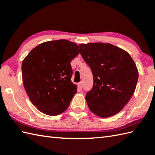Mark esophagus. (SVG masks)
I'll return each instance as SVG.
<instances>
[{
  "mask_svg": "<svg viewBox=\"0 0 155 155\" xmlns=\"http://www.w3.org/2000/svg\"><path fill=\"white\" fill-rule=\"evenodd\" d=\"M78 88H80V89H82V88H83V82H80V83H78Z\"/></svg>",
  "mask_w": 155,
  "mask_h": 155,
  "instance_id": "obj_1",
  "label": "esophagus"
}]
</instances>
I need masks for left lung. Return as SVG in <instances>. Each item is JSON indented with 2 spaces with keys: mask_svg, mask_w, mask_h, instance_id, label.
Returning <instances> with one entry per match:
<instances>
[{
  "mask_svg": "<svg viewBox=\"0 0 155 155\" xmlns=\"http://www.w3.org/2000/svg\"><path fill=\"white\" fill-rule=\"evenodd\" d=\"M81 54L93 75L87 92L89 109L98 117L113 116L132 97L139 78L137 66L127 52L108 43L81 44Z\"/></svg>",
  "mask_w": 155,
  "mask_h": 155,
  "instance_id": "1",
  "label": "left lung"
}]
</instances>
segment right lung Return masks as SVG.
Wrapping results in <instances>:
<instances>
[{
  "label": "right lung",
  "mask_w": 155,
  "mask_h": 155,
  "mask_svg": "<svg viewBox=\"0 0 155 155\" xmlns=\"http://www.w3.org/2000/svg\"><path fill=\"white\" fill-rule=\"evenodd\" d=\"M79 47L67 40L43 42L29 52L22 64V81L32 103L51 116L67 109L77 87L72 83L71 62Z\"/></svg>",
  "instance_id": "1"
}]
</instances>
